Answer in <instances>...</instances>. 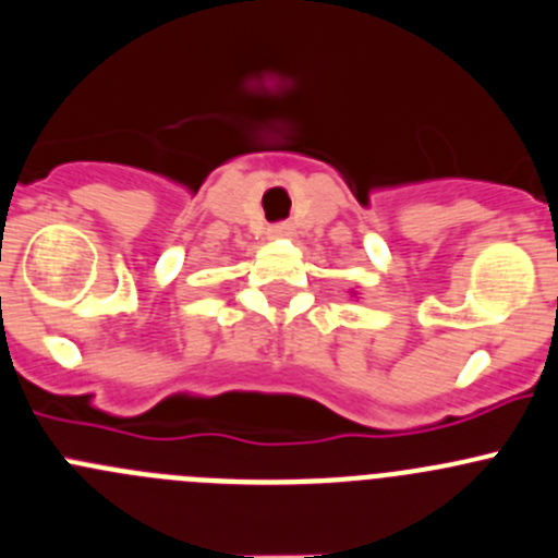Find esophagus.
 <instances>
[{
	"mask_svg": "<svg viewBox=\"0 0 558 558\" xmlns=\"http://www.w3.org/2000/svg\"><path fill=\"white\" fill-rule=\"evenodd\" d=\"M289 234H291V226L289 223L269 226V236H289Z\"/></svg>",
	"mask_w": 558,
	"mask_h": 558,
	"instance_id": "esophagus-1",
	"label": "esophagus"
}]
</instances>
